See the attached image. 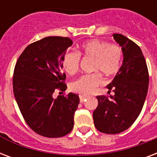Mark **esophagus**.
<instances>
[{
    "mask_svg": "<svg viewBox=\"0 0 157 157\" xmlns=\"http://www.w3.org/2000/svg\"><path fill=\"white\" fill-rule=\"evenodd\" d=\"M86 95H80V102L83 103L85 100H86Z\"/></svg>",
    "mask_w": 157,
    "mask_h": 157,
    "instance_id": "obj_1",
    "label": "esophagus"
}]
</instances>
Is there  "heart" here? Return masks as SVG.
Returning a JSON list of instances; mask_svg holds the SVG:
<instances>
[{"instance_id": "heart-1", "label": "heart", "mask_w": 157, "mask_h": 157, "mask_svg": "<svg viewBox=\"0 0 157 157\" xmlns=\"http://www.w3.org/2000/svg\"><path fill=\"white\" fill-rule=\"evenodd\" d=\"M80 55L91 58L92 71H99L105 76L115 75L121 67L123 52L116 44H109L97 39L83 43L77 52L66 53L63 59V67L71 76L77 72L80 64ZM103 84V79L99 73L81 76L71 84L72 90L80 94L86 95L93 93Z\"/></svg>"}]
</instances>
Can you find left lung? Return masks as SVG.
Returning a JSON list of instances; mask_svg holds the SVG:
<instances>
[{
	"label": "left lung",
	"mask_w": 157,
	"mask_h": 157,
	"mask_svg": "<svg viewBox=\"0 0 157 157\" xmlns=\"http://www.w3.org/2000/svg\"><path fill=\"white\" fill-rule=\"evenodd\" d=\"M113 37L122 48L124 60L112 82L108 85L109 96L99 95L93 113L98 131L117 134L133 124L142 109L147 94L149 75L144 56L139 47L120 33Z\"/></svg>",
	"instance_id": "8db88e82"
}]
</instances>
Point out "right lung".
<instances>
[{"label": "right lung", "instance_id": "add662e5", "mask_svg": "<svg viewBox=\"0 0 157 157\" xmlns=\"http://www.w3.org/2000/svg\"><path fill=\"white\" fill-rule=\"evenodd\" d=\"M72 44L69 38L46 37L29 44L15 64V100L29 128L44 137H63L74 127L78 94L69 93L67 96L53 98L56 90L67 89L63 59Z\"/></svg>", "mask_w": 157, "mask_h": 157}]
</instances>
